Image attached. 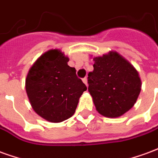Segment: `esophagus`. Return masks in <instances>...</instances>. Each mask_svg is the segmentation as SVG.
I'll use <instances>...</instances> for the list:
<instances>
[{
  "mask_svg": "<svg viewBox=\"0 0 158 158\" xmlns=\"http://www.w3.org/2000/svg\"><path fill=\"white\" fill-rule=\"evenodd\" d=\"M82 81H83L84 83H85V85H86V86H87V77H84L83 79H82Z\"/></svg>",
  "mask_w": 158,
  "mask_h": 158,
  "instance_id": "34e87169",
  "label": "esophagus"
}]
</instances>
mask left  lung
Returning a JSON list of instances; mask_svg holds the SVG:
<instances>
[{"instance_id": "left-lung-1", "label": "left lung", "mask_w": 158, "mask_h": 158, "mask_svg": "<svg viewBox=\"0 0 158 158\" xmlns=\"http://www.w3.org/2000/svg\"><path fill=\"white\" fill-rule=\"evenodd\" d=\"M88 73V92L101 115L117 118L135 105L141 89L137 70L116 51L93 58Z\"/></svg>"}]
</instances>
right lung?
<instances>
[{
	"mask_svg": "<svg viewBox=\"0 0 158 158\" xmlns=\"http://www.w3.org/2000/svg\"><path fill=\"white\" fill-rule=\"evenodd\" d=\"M68 61L60 49H49L37 59L27 75L25 88L31 106L47 121L60 123L71 118L87 90Z\"/></svg>",
	"mask_w": 158,
	"mask_h": 158,
	"instance_id": "obj_1",
	"label": "right lung"
}]
</instances>
